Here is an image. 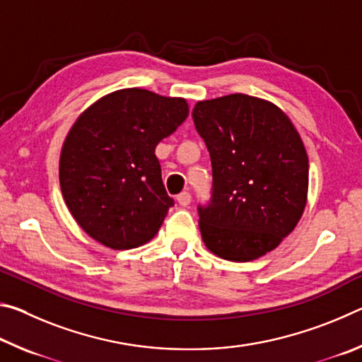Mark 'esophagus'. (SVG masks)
Listing matches in <instances>:
<instances>
[{
	"instance_id": "1",
	"label": "esophagus",
	"mask_w": 362,
	"mask_h": 362,
	"mask_svg": "<svg viewBox=\"0 0 362 362\" xmlns=\"http://www.w3.org/2000/svg\"><path fill=\"white\" fill-rule=\"evenodd\" d=\"M177 203L183 207L188 206L189 203H192V194H189L188 192H182L179 196H177Z\"/></svg>"
}]
</instances>
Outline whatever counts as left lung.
Instances as JSON below:
<instances>
[{
	"instance_id": "left-lung-1",
	"label": "left lung",
	"mask_w": 362,
	"mask_h": 362,
	"mask_svg": "<svg viewBox=\"0 0 362 362\" xmlns=\"http://www.w3.org/2000/svg\"><path fill=\"white\" fill-rule=\"evenodd\" d=\"M192 116L212 164L211 199L198 206L206 247L231 262L259 259L303 214L308 156L302 139L276 105L246 94L198 102Z\"/></svg>"
}]
</instances>
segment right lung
I'll return each instance as SVG.
<instances>
[{
  "instance_id": "1",
  "label": "right lung",
  "mask_w": 362,
  "mask_h": 362,
  "mask_svg": "<svg viewBox=\"0 0 362 362\" xmlns=\"http://www.w3.org/2000/svg\"><path fill=\"white\" fill-rule=\"evenodd\" d=\"M187 116L185 99L131 88L102 97L76 119L59 179L71 216L93 240L121 250L156 235L174 199L155 148Z\"/></svg>"
}]
</instances>
